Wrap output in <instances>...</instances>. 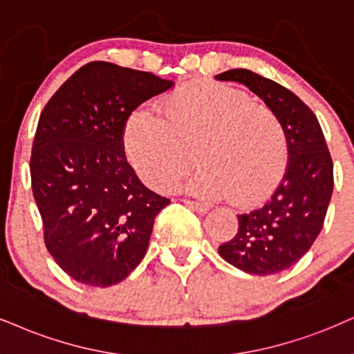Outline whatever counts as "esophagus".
I'll return each instance as SVG.
<instances>
[{
    "label": "esophagus",
    "instance_id": "1",
    "mask_svg": "<svg viewBox=\"0 0 354 354\" xmlns=\"http://www.w3.org/2000/svg\"><path fill=\"white\" fill-rule=\"evenodd\" d=\"M187 207H191L192 210H196L198 214H207L209 212V205H205L203 203H196V201H183Z\"/></svg>",
    "mask_w": 354,
    "mask_h": 354
}]
</instances>
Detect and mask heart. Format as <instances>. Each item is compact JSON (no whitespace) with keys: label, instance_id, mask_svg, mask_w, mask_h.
I'll list each match as a JSON object with an SVG mask.
<instances>
[{"label":"heart","instance_id":"heart-1","mask_svg":"<svg viewBox=\"0 0 354 354\" xmlns=\"http://www.w3.org/2000/svg\"><path fill=\"white\" fill-rule=\"evenodd\" d=\"M162 115L138 107L125 119L122 145L147 185L168 189L191 165L199 168L181 187L203 199L230 196L257 203L270 194L288 162V133L271 107L225 83H201L174 91Z\"/></svg>","mask_w":354,"mask_h":354}]
</instances>
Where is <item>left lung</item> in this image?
I'll list each match as a JSON object with an SVG mask.
<instances>
[{
    "mask_svg": "<svg viewBox=\"0 0 354 354\" xmlns=\"http://www.w3.org/2000/svg\"><path fill=\"white\" fill-rule=\"evenodd\" d=\"M218 82L245 84L283 120L288 165L261 207L239 214V232L218 254L239 270L270 276L297 263L319 236L333 192V162L315 114L292 91L254 71L235 68Z\"/></svg>",
    "mask_w": 354,
    "mask_h": 354,
    "instance_id": "obj_1",
    "label": "left lung"
}]
</instances>
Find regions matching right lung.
Wrapping results in <instances>:
<instances>
[{"mask_svg":"<svg viewBox=\"0 0 354 354\" xmlns=\"http://www.w3.org/2000/svg\"><path fill=\"white\" fill-rule=\"evenodd\" d=\"M149 71L91 62L40 114L30 180L46 247L78 283L109 288L136 270L169 199L142 185L125 158V119L173 88Z\"/></svg>","mask_w":354,"mask_h":354,"instance_id":"right-lung-1","label":"right lung"}]
</instances>
